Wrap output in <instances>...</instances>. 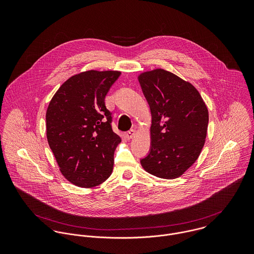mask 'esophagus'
Wrapping results in <instances>:
<instances>
[{
  "mask_svg": "<svg viewBox=\"0 0 254 254\" xmlns=\"http://www.w3.org/2000/svg\"><path fill=\"white\" fill-rule=\"evenodd\" d=\"M135 135H136V130H134V129H131L130 131H128V132L126 133L125 137H126V139H127V140H130V139H132V138H133Z\"/></svg>",
  "mask_w": 254,
  "mask_h": 254,
  "instance_id": "esophagus-1",
  "label": "esophagus"
}]
</instances>
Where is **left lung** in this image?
<instances>
[{"label":"left lung","mask_w":254,"mask_h":254,"mask_svg":"<svg viewBox=\"0 0 254 254\" xmlns=\"http://www.w3.org/2000/svg\"><path fill=\"white\" fill-rule=\"evenodd\" d=\"M150 112V150L141 159L146 172L162 179L183 175L205 143L208 109L188 81L162 68L138 76Z\"/></svg>","instance_id":"1"}]
</instances>
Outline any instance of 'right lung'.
Returning <instances> with one entry per match:
<instances>
[{
  "instance_id": "right-lung-1",
  "label": "right lung",
  "mask_w": 254,
  "mask_h": 254,
  "mask_svg": "<svg viewBox=\"0 0 254 254\" xmlns=\"http://www.w3.org/2000/svg\"><path fill=\"white\" fill-rule=\"evenodd\" d=\"M121 72L88 70L67 79L46 113L47 139L62 174L73 185L93 188L112 173L121 142L111 128L105 98Z\"/></svg>"
}]
</instances>
